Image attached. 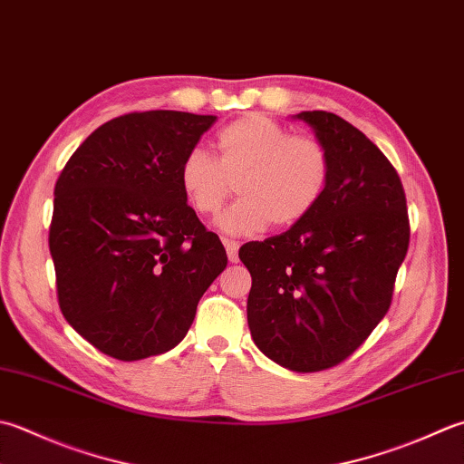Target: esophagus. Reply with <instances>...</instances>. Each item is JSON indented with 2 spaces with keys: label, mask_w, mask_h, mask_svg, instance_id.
Segmentation results:
<instances>
[{
  "label": "esophagus",
  "mask_w": 464,
  "mask_h": 464,
  "mask_svg": "<svg viewBox=\"0 0 464 464\" xmlns=\"http://www.w3.org/2000/svg\"><path fill=\"white\" fill-rule=\"evenodd\" d=\"M223 245H225V249H227V257H229V261H231V263H237V261H239V256H237L239 241L223 239Z\"/></svg>",
  "instance_id": "esophagus-1"
}]
</instances>
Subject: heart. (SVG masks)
Wrapping results in <instances>:
<instances>
[{
  "mask_svg": "<svg viewBox=\"0 0 464 464\" xmlns=\"http://www.w3.org/2000/svg\"><path fill=\"white\" fill-rule=\"evenodd\" d=\"M217 160L193 147L179 167V185L193 211L211 217L229 197L235 180L239 198L219 217L227 235H253L292 227L322 201L330 180V157L314 136L289 134L263 114H245L217 134Z\"/></svg>",
  "mask_w": 464,
  "mask_h": 464,
  "instance_id": "b5f03b06",
  "label": "heart"
}]
</instances>
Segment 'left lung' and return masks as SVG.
<instances>
[{"label": "left lung", "instance_id": "8db88e82", "mask_svg": "<svg viewBox=\"0 0 464 464\" xmlns=\"http://www.w3.org/2000/svg\"><path fill=\"white\" fill-rule=\"evenodd\" d=\"M330 157L314 211L285 233L245 243L247 324L256 346L294 372L332 368L356 352L392 302L411 241L394 167L356 126L324 111L294 116Z\"/></svg>", "mask_w": 464, "mask_h": 464}]
</instances>
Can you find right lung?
I'll return each instance as SVG.
<instances>
[{"label":"right lung","instance_id":"obj_1","mask_svg":"<svg viewBox=\"0 0 464 464\" xmlns=\"http://www.w3.org/2000/svg\"><path fill=\"white\" fill-rule=\"evenodd\" d=\"M215 121L177 111L112 118L80 144L53 188L60 310L116 360L175 348L227 267L223 243L179 185L180 160Z\"/></svg>","mask_w":464,"mask_h":464}]
</instances>
